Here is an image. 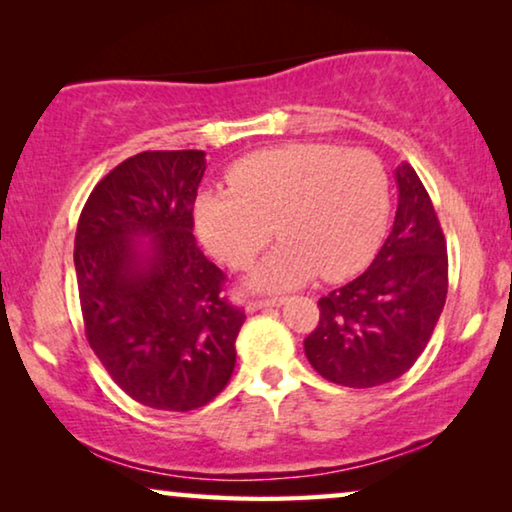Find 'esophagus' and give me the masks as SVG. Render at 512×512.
<instances>
[{
  "mask_svg": "<svg viewBox=\"0 0 512 512\" xmlns=\"http://www.w3.org/2000/svg\"><path fill=\"white\" fill-rule=\"evenodd\" d=\"M284 305V298L282 296H275V298H251L247 303V312H258V310H265V307H279Z\"/></svg>",
  "mask_w": 512,
  "mask_h": 512,
  "instance_id": "1",
  "label": "esophagus"
}]
</instances>
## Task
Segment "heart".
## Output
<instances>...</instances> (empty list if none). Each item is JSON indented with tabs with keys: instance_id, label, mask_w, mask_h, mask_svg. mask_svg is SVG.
Masks as SVG:
<instances>
[{
	"instance_id": "b5f03b06",
	"label": "heart",
	"mask_w": 512,
	"mask_h": 512,
	"mask_svg": "<svg viewBox=\"0 0 512 512\" xmlns=\"http://www.w3.org/2000/svg\"><path fill=\"white\" fill-rule=\"evenodd\" d=\"M230 191H202L195 228L216 261L244 270L268 247L251 286L286 291L321 272L338 282L366 268L389 216V177L366 149L284 144L249 153L226 172Z\"/></svg>"
}]
</instances>
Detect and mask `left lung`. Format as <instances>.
<instances>
[{"label":"left lung","instance_id":"left-lung-1","mask_svg":"<svg viewBox=\"0 0 512 512\" xmlns=\"http://www.w3.org/2000/svg\"><path fill=\"white\" fill-rule=\"evenodd\" d=\"M394 228L370 268L319 298V324L305 356L328 382L352 389L387 384L424 352L447 296V244L417 172L396 170Z\"/></svg>","mask_w":512,"mask_h":512}]
</instances>
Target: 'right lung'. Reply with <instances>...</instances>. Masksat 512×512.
<instances>
[{"instance_id":"obj_1","label":"right lung","mask_w":512,"mask_h":512,"mask_svg":"<svg viewBox=\"0 0 512 512\" xmlns=\"http://www.w3.org/2000/svg\"><path fill=\"white\" fill-rule=\"evenodd\" d=\"M205 167V151L137 153L100 179L76 226L88 345L125 394L156 410L188 412L219 396L247 319L193 237Z\"/></svg>"}]
</instances>
